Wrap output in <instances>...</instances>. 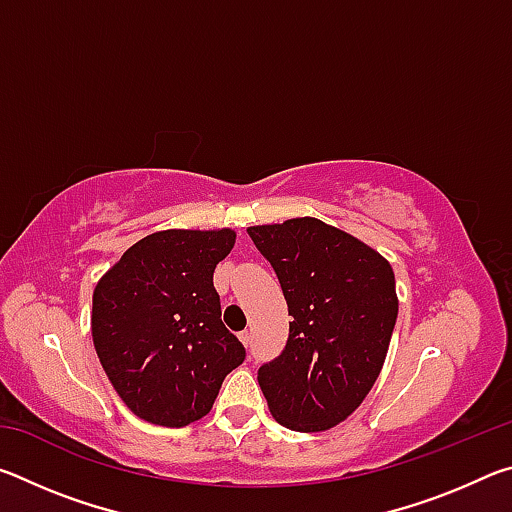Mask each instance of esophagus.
<instances>
[{
  "mask_svg": "<svg viewBox=\"0 0 512 512\" xmlns=\"http://www.w3.org/2000/svg\"><path fill=\"white\" fill-rule=\"evenodd\" d=\"M239 339H241V343H244L246 348H248V345H250V332H246V329H244V332L239 334Z\"/></svg>",
  "mask_w": 512,
  "mask_h": 512,
  "instance_id": "1",
  "label": "esophagus"
}]
</instances>
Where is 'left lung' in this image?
Listing matches in <instances>:
<instances>
[{"label":"left lung","mask_w":512,"mask_h":512,"mask_svg":"<svg viewBox=\"0 0 512 512\" xmlns=\"http://www.w3.org/2000/svg\"><path fill=\"white\" fill-rule=\"evenodd\" d=\"M287 300L289 339L257 370L273 418L293 431H325L366 400L397 320L391 264L318 219L248 228Z\"/></svg>","instance_id":"1"}]
</instances>
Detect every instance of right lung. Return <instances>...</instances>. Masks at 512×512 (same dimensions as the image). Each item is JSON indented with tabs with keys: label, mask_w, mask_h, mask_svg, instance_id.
<instances>
[{
	"label": "right lung",
	"mask_w": 512,
	"mask_h": 512,
	"mask_svg": "<svg viewBox=\"0 0 512 512\" xmlns=\"http://www.w3.org/2000/svg\"><path fill=\"white\" fill-rule=\"evenodd\" d=\"M232 230H164L137 241L101 277L92 339L110 384L137 418L185 427L210 413L246 348L221 320L214 268Z\"/></svg>",
	"instance_id": "right-lung-1"
}]
</instances>
